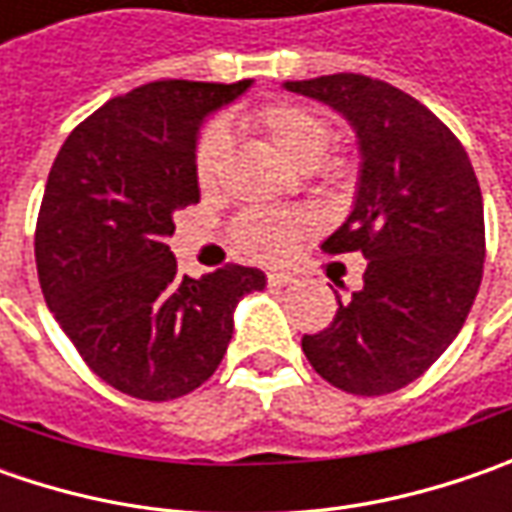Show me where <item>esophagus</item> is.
<instances>
[{"label": "esophagus", "instance_id": "obj_1", "mask_svg": "<svg viewBox=\"0 0 512 512\" xmlns=\"http://www.w3.org/2000/svg\"><path fill=\"white\" fill-rule=\"evenodd\" d=\"M267 285L270 287L293 285V276H287V273H267Z\"/></svg>", "mask_w": 512, "mask_h": 512}]
</instances>
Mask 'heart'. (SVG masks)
I'll list each match as a JSON object with an SVG mask.
<instances>
[{
  "label": "heart",
  "instance_id": "heart-1",
  "mask_svg": "<svg viewBox=\"0 0 512 512\" xmlns=\"http://www.w3.org/2000/svg\"><path fill=\"white\" fill-rule=\"evenodd\" d=\"M250 125L296 170L322 168L330 179L344 173L342 162L327 159L333 148V125L322 110L307 108L299 102H270L253 110ZM227 148H230V136L222 122H213L202 130L196 142V156H193L196 182L202 190H213L222 182ZM302 230H305V216L299 213L247 210L233 222L230 236H233V245L250 259L276 262L293 250Z\"/></svg>",
  "mask_w": 512,
  "mask_h": 512
}]
</instances>
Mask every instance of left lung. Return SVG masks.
<instances>
[{
    "instance_id": "obj_1",
    "label": "left lung",
    "mask_w": 512,
    "mask_h": 512,
    "mask_svg": "<svg viewBox=\"0 0 512 512\" xmlns=\"http://www.w3.org/2000/svg\"><path fill=\"white\" fill-rule=\"evenodd\" d=\"M342 113L362 170L327 253L362 250V290L302 339L313 370L344 393L384 396L416 382L459 336L482 285L484 207L462 142L404 90L362 73L285 82Z\"/></svg>"
}]
</instances>
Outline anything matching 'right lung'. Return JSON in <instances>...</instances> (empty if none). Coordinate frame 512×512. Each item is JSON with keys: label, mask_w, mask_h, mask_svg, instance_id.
Here are the masks:
<instances>
[{"label": "right lung", "mask_w": 512, "mask_h": 512, "mask_svg": "<svg viewBox=\"0 0 512 512\" xmlns=\"http://www.w3.org/2000/svg\"><path fill=\"white\" fill-rule=\"evenodd\" d=\"M250 85H142L73 128L50 168L33 242L39 285L85 364L133 399L168 402L205 384L239 299L267 285L242 265L179 276L168 247L173 213L199 202V130Z\"/></svg>", "instance_id": "right-lung-1"}]
</instances>
